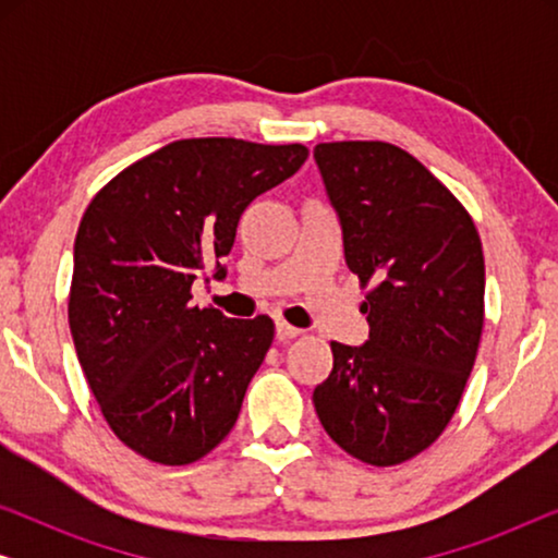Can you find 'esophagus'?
I'll list each match as a JSON object with an SVG mask.
<instances>
[{
    "label": "esophagus",
    "mask_w": 558,
    "mask_h": 558,
    "mask_svg": "<svg viewBox=\"0 0 558 558\" xmlns=\"http://www.w3.org/2000/svg\"><path fill=\"white\" fill-rule=\"evenodd\" d=\"M300 332H302L300 327L289 325V323H284V319H279V323H277V338H279V340H292V338H296V335H300Z\"/></svg>",
    "instance_id": "1"
}]
</instances>
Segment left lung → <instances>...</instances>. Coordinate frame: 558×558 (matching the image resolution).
Returning <instances> with one entry per match:
<instances>
[{"label": "left lung", "instance_id": "1", "mask_svg": "<svg viewBox=\"0 0 558 558\" xmlns=\"http://www.w3.org/2000/svg\"><path fill=\"white\" fill-rule=\"evenodd\" d=\"M368 340L330 342L332 373L312 393L332 441L391 468L424 452L462 399L485 319V258L462 203L386 142L317 144Z\"/></svg>", "mask_w": 558, "mask_h": 558}]
</instances>
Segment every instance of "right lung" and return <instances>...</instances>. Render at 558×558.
I'll list each match as a JSON object with an SVG mask.
<instances>
[{
  "instance_id": "1",
  "label": "right lung",
  "mask_w": 558,
  "mask_h": 558,
  "mask_svg": "<svg viewBox=\"0 0 558 558\" xmlns=\"http://www.w3.org/2000/svg\"><path fill=\"white\" fill-rule=\"evenodd\" d=\"M302 144L180 140L119 172L83 213L68 323L111 432L159 464H190L239 418L274 340L266 315L193 307L205 264L231 254L251 201L300 170Z\"/></svg>"
}]
</instances>
